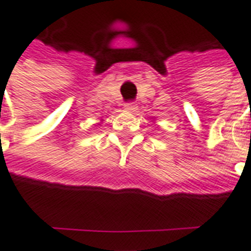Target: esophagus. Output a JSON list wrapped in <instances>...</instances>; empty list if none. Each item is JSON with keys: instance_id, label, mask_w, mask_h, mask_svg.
Segmentation results:
<instances>
[{"instance_id": "34e87169", "label": "esophagus", "mask_w": 251, "mask_h": 251, "mask_svg": "<svg viewBox=\"0 0 251 251\" xmlns=\"http://www.w3.org/2000/svg\"><path fill=\"white\" fill-rule=\"evenodd\" d=\"M125 110L126 111H134V110H137V106H135V103H133V102H129V103H125Z\"/></svg>"}]
</instances>
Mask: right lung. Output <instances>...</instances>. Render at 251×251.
<instances>
[{
    "mask_svg": "<svg viewBox=\"0 0 251 251\" xmlns=\"http://www.w3.org/2000/svg\"><path fill=\"white\" fill-rule=\"evenodd\" d=\"M102 121H103V120H101V122H102ZM101 122H100V124H101ZM100 124H98V125H100Z\"/></svg>",
    "mask_w": 251,
    "mask_h": 251,
    "instance_id": "right-lung-1",
    "label": "right lung"
}]
</instances>
